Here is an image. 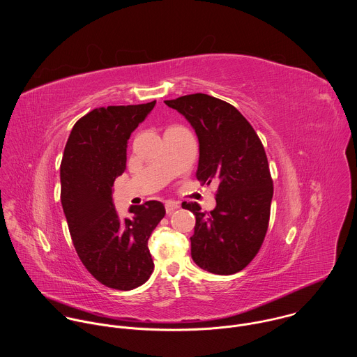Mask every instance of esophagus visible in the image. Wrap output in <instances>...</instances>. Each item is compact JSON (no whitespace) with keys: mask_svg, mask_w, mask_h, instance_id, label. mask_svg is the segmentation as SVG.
<instances>
[{"mask_svg":"<svg viewBox=\"0 0 357 357\" xmlns=\"http://www.w3.org/2000/svg\"><path fill=\"white\" fill-rule=\"evenodd\" d=\"M180 206L177 202H173V201H167L166 204H165V208H166V213H172L173 210H177Z\"/></svg>","mask_w":357,"mask_h":357,"instance_id":"1","label":"esophagus"}]
</instances>
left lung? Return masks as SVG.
I'll use <instances>...</instances> for the list:
<instances>
[{
	"label": "left lung",
	"instance_id": "obj_1",
	"mask_svg": "<svg viewBox=\"0 0 357 357\" xmlns=\"http://www.w3.org/2000/svg\"><path fill=\"white\" fill-rule=\"evenodd\" d=\"M165 102L183 114L197 132L202 185L218 183L217 206L184 202L195 214L191 255L198 266L215 275L246 268L265 239L273 181L264 146L250 122L229 102L194 93Z\"/></svg>",
	"mask_w": 357,
	"mask_h": 357
}]
</instances>
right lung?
I'll list each match as a JSON object with an SVG mask.
<instances>
[{
  "label": "right lung",
  "mask_w": 357,
  "mask_h": 357,
  "mask_svg": "<svg viewBox=\"0 0 357 357\" xmlns=\"http://www.w3.org/2000/svg\"><path fill=\"white\" fill-rule=\"evenodd\" d=\"M156 100L99 107L79 118L60 163V199L75 252L89 273L115 290H133L153 271L149 238L165 217V206L149 201L121 217L112 185L126 169V144Z\"/></svg>",
  "instance_id": "obj_1"
}]
</instances>
